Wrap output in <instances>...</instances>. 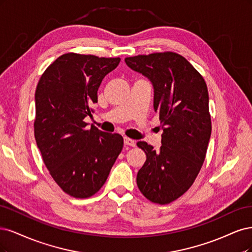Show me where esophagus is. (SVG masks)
<instances>
[{"label": "esophagus", "instance_id": "esophagus-1", "mask_svg": "<svg viewBox=\"0 0 252 252\" xmlns=\"http://www.w3.org/2000/svg\"><path fill=\"white\" fill-rule=\"evenodd\" d=\"M125 144L126 145H128V147H136V141H134V140H132V139H129V138H125Z\"/></svg>", "mask_w": 252, "mask_h": 252}]
</instances>
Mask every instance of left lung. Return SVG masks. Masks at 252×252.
Listing matches in <instances>:
<instances>
[{
    "label": "left lung",
    "instance_id": "left-lung-1",
    "mask_svg": "<svg viewBox=\"0 0 252 252\" xmlns=\"http://www.w3.org/2000/svg\"><path fill=\"white\" fill-rule=\"evenodd\" d=\"M125 62L152 83L154 110L163 129L159 151L144 141L137 143L147 155L137 185L150 201L167 204L190 188L204 162L212 134L207 86L189 62L174 52Z\"/></svg>",
    "mask_w": 252,
    "mask_h": 252
}]
</instances>
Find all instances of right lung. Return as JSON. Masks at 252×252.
<instances>
[{"label":"right lung","mask_w":252,"mask_h":252,"mask_svg":"<svg viewBox=\"0 0 252 252\" xmlns=\"http://www.w3.org/2000/svg\"><path fill=\"white\" fill-rule=\"evenodd\" d=\"M119 58L63 54L46 69L35 91L34 137L44 163L60 188L74 198H89L105 183L124 148L119 134L88 129L103 77Z\"/></svg>","instance_id":"1"}]
</instances>
